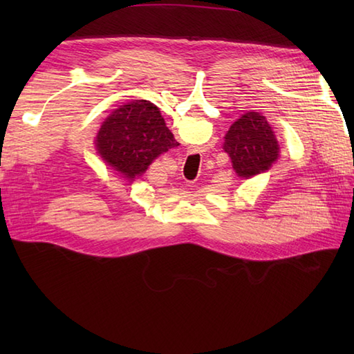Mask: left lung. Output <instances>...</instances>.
I'll return each instance as SVG.
<instances>
[{
  "label": "left lung",
  "mask_w": 354,
  "mask_h": 354,
  "mask_svg": "<svg viewBox=\"0 0 354 354\" xmlns=\"http://www.w3.org/2000/svg\"><path fill=\"white\" fill-rule=\"evenodd\" d=\"M223 150L230 155L237 175L248 179L272 167L280 146L266 117L246 112L231 124L225 135Z\"/></svg>",
  "instance_id": "obj_1"
}]
</instances>
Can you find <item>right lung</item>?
Returning a JSON list of instances; mask_svg holds the SVG:
<instances>
[{"mask_svg":"<svg viewBox=\"0 0 354 354\" xmlns=\"http://www.w3.org/2000/svg\"><path fill=\"white\" fill-rule=\"evenodd\" d=\"M176 146L179 142L160 109L149 100L122 104L104 120L95 137L97 153L129 181L141 176L156 156Z\"/></svg>","mask_w":354,"mask_h":354,"instance_id":"right-lung-1","label":"right lung"}]
</instances>
